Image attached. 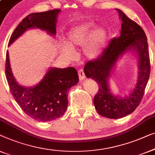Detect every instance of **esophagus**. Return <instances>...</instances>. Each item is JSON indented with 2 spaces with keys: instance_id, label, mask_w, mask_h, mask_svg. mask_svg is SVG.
<instances>
[{
  "instance_id": "obj_1",
  "label": "esophagus",
  "mask_w": 155,
  "mask_h": 155,
  "mask_svg": "<svg viewBox=\"0 0 155 155\" xmlns=\"http://www.w3.org/2000/svg\"><path fill=\"white\" fill-rule=\"evenodd\" d=\"M78 77H79V79L81 81L85 79V78H86V76H85L84 71L81 69H79V70L78 71Z\"/></svg>"
}]
</instances>
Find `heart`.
<instances>
[{
    "label": "heart",
    "mask_w": 155,
    "mask_h": 155,
    "mask_svg": "<svg viewBox=\"0 0 155 155\" xmlns=\"http://www.w3.org/2000/svg\"><path fill=\"white\" fill-rule=\"evenodd\" d=\"M94 24L86 21L71 28L67 34V45L62 48L65 56L70 57L73 54L71 48L83 47V54L86 58L93 59L99 57L105 48L109 39V34L105 29L95 28L92 31Z\"/></svg>",
    "instance_id": "b5f03b06"
}]
</instances>
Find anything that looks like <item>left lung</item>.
<instances>
[{"label": "left lung", "mask_w": 155, "mask_h": 155, "mask_svg": "<svg viewBox=\"0 0 155 155\" xmlns=\"http://www.w3.org/2000/svg\"><path fill=\"white\" fill-rule=\"evenodd\" d=\"M122 21L121 35L110 41L107 47L96 60L85 64L87 78L95 80L99 89L93 102L98 114L109 119H119L130 114L142 100L150 74V62L147 36L140 25L117 9ZM132 49L138 55L139 78L133 92L126 98L115 97L110 93L108 78L115 63L125 51Z\"/></svg>", "instance_id": "obj_1"}]
</instances>
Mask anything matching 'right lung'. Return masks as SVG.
Segmentation results:
<instances>
[{"instance_id": "obj_1", "label": "right lung", "mask_w": 155, "mask_h": 155, "mask_svg": "<svg viewBox=\"0 0 155 155\" xmlns=\"http://www.w3.org/2000/svg\"><path fill=\"white\" fill-rule=\"evenodd\" d=\"M60 11L55 9L27 15L13 31L8 45L30 28H38L55 36L57 16ZM5 76L10 92L21 110L32 119L43 122L55 120L64 114L68 106L69 88L78 82V73L74 67H53L35 86L27 88L20 86L13 77L8 51Z\"/></svg>"}]
</instances>
